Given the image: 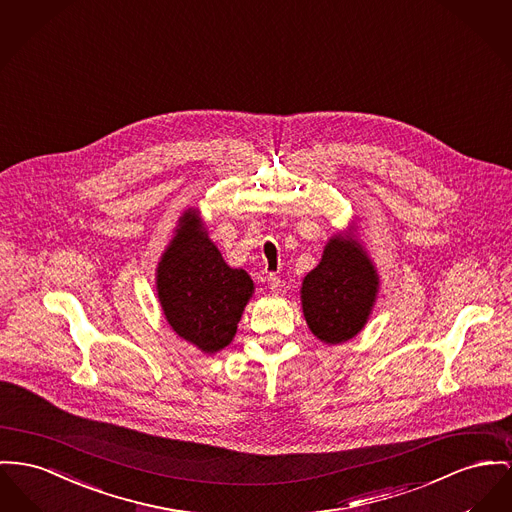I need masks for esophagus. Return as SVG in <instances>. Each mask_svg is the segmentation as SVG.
<instances>
[{"mask_svg": "<svg viewBox=\"0 0 512 512\" xmlns=\"http://www.w3.org/2000/svg\"><path fill=\"white\" fill-rule=\"evenodd\" d=\"M268 285H270L273 293H283V287H285V283L275 273L268 275Z\"/></svg>", "mask_w": 512, "mask_h": 512, "instance_id": "obj_1", "label": "esophagus"}]
</instances>
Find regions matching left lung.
Segmentation results:
<instances>
[{"instance_id": "8db88e82", "label": "left lung", "mask_w": 512, "mask_h": 512, "mask_svg": "<svg viewBox=\"0 0 512 512\" xmlns=\"http://www.w3.org/2000/svg\"><path fill=\"white\" fill-rule=\"evenodd\" d=\"M376 293L378 275L365 246L349 235L332 237L301 287L310 332L330 345L355 338L369 320Z\"/></svg>"}]
</instances>
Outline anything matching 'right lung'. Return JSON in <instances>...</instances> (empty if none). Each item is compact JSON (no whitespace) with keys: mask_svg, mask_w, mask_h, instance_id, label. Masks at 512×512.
Masks as SVG:
<instances>
[{"mask_svg":"<svg viewBox=\"0 0 512 512\" xmlns=\"http://www.w3.org/2000/svg\"><path fill=\"white\" fill-rule=\"evenodd\" d=\"M252 293L250 275L227 266L198 211H184L157 268V295L172 330L204 353H217L235 338Z\"/></svg>","mask_w":512,"mask_h":512,"instance_id":"add662e5","label":"right lung"}]
</instances>
